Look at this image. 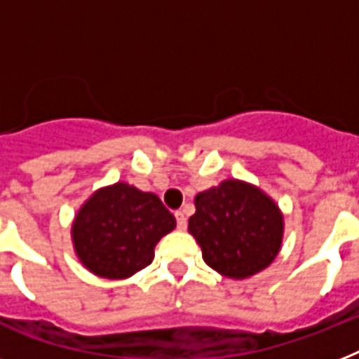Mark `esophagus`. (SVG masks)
<instances>
[{
  "instance_id": "34e87169",
  "label": "esophagus",
  "mask_w": 359,
  "mask_h": 359,
  "mask_svg": "<svg viewBox=\"0 0 359 359\" xmlns=\"http://www.w3.org/2000/svg\"><path fill=\"white\" fill-rule=\"evenodd\" d=\"M175 218H177V227H179L180 231H184L186 225H188V218H186L184 210H177V212H175Z\"/></svg>"
}]
</instances>
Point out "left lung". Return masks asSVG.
<instances>
[{"instance_id": "8db88e82", "label": "left lung", "mask_w": 359, "mask_h": 359, "mask_svg": "<svg viewBox=\"0 0 359 359\" xmlns=\"http://www.w3.org/2000/svg\"><path fill=\"white\" fill-rule=\"evenodd\" d=\"M188 231L201 245L208 266L227 278L244 279L276 259L283 216L259 188L224 180L218 188L197 194Z\"/></svg>"}]
</instances>
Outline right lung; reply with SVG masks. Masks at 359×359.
<instances>
[{"mask_svg":"<svg viewBox=\"0 0 359 359\" xmlns=\"http://www.w3.org/2000/svg\"><path fill=\"white\" fill-rule=\"evenodd\" d=\"M160 197L117 182L81 207L72 227L76 253L100 278H130L151 264L154 245L175 229Z\"/></svg>","mask_w":359,"mask_h":359,"instance_id":"add662e5","label":"right lung"}]
</instances>
